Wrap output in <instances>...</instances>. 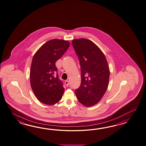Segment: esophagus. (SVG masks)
<instances>
[{"instance_id":"1","label":"esophagus","mask_w":146,"mask_h":146,"mask_svg":"<svg viewBox=\"0 0 146 146\" xmlns=\"http://www.w3.org/2000/svg\"><path fill=\"white\" fill-rule=\"evenodd\" d=\"M69 82L68 81H65V84L66 85V86H68V85H69Z\"/></svg>"}]
</instances>
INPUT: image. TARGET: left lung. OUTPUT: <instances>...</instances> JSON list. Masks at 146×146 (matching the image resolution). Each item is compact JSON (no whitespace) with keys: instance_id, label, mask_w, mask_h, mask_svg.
I'll return each mask as SVG.
<instances>
[{"instance_id":"left-lung-1","label":"left lung","mask_w":146,"mask_h":146,"mask_svg":"<svg viewBox=\"0 0 146 146\" xmlns=\"http://www.w3.org/2000/svg\"><path fill=\"white\" fill-rule=\"evenodd\" d=\"M81 65V83L75 93L85 106L100 102L107 90L110 69L104 53L94 43L82 38L72 41Z\"/></svg>"}]
</instances>
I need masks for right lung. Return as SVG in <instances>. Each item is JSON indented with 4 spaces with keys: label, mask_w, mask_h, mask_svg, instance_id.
Masks as SVG:
<instances>
[{
    "label": "right lung",
    "mask_w": 146,
    "mask_h": 146,
    "mask_svg": "<svg viewBox=\"0 0 146 146\" xmlns=\"http://www.w3.org/2000/svg\"><path fill=\"white\" fill-rule=\"evenodd\" d=\"M69 46L68 41L52 39L41 46L33 57L30 84L36 97L43 104L51 105L61 100L64 88L58 78L55 62Z\"/></svg>",
    "instance_id": "1"
}]
</instances>
